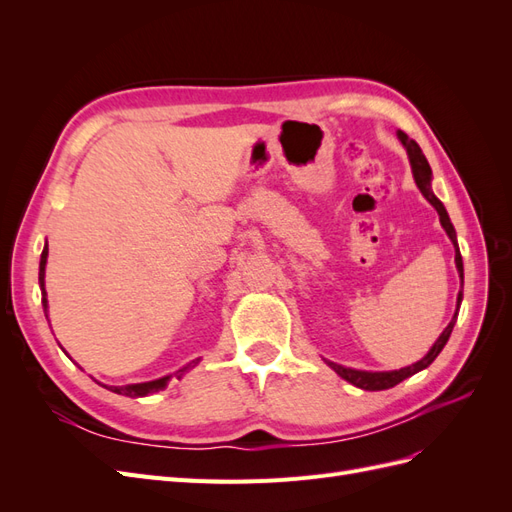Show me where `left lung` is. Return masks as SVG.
Instances as JSON below:
<instances>
[{
    "instance_id": "obj_1",
    "label": "left lung",
    "mask_w": 512,
    "mask_h": 512,
    "mask_svg": "<svg viewBox=\"0 0 512 512\" xmlns=\"http://www.w3.org/2000/svg\"><path fill=\"white\" fill-rule=\"evenodd\" d=\"M397 136H399V141L404 143V147H406V151H408V158H410V164H412V173H414L418 190H421L423 196L429 200V203H431L433 207H436V211H438V215H440V224L444 226L448 239H451L453 245H455V252H457V254H455V262H457V271H459L461 282H463V262H461V254H459V247H457L455 228H453L451 220H448V213H446L444 205L436 198V194L431 192V166H429L427 158L423 156L421 147L416 145V141H412V138H408V134H404L401 130L397 132ZM461 299H463V294L459 292V297H457V312H459ZM455 320H457V314L453 316L451 322H448V327L442 331V335L438 337V342L433 344V348L427 352V356H423V359L418 361V363H414V365H410V367H404V369H399V371H359V369L342 367V365H337V363H333V361H327V365L335 371V374H339L344 380H348L350 384L359 386V389H363V391H384V389H391V386H395V384H399L401 380H406V378L414 376L416 371H421V369L429 367L433 361H436V356L442 352V348H444L446 342H448V337H451V333H453Z\"/></svg>"
}]
</instances>
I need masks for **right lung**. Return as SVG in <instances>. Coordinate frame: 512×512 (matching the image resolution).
I'll return each mask as SVG.
<instances>
[{"instance_id":"right-lung-1","label":"right lung","mask_w":512,"mask_h":512,"mask_svg":"<svg viewBox=\"0 0 512 512\" xmlns=\"http://www.w3.org/2000/svg\"><path fill=\"white\" fill-rule=\"evenodd\" d=\"M46 256H49V247H44L42 250V256H40V286H42V305L46 307V292H44V267H46ZM196 365V361H192L190 365H185V367H181L177 374H173L175 378H181L185 371H188L190 367H194ZM170 380V376H166V378H160V380H153V382H143V384H128V386H111V391L113 393H117V395H126V397H145V395H149V393H156V391H160V389H164L166 386V382Z\"/></svg>"}]
</instances>
